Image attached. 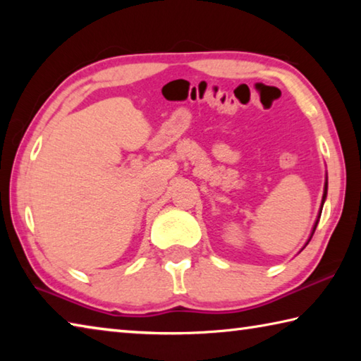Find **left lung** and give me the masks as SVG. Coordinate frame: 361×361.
I'll use <instances>...</instances> for the list:
<instances>
[{"instance_id":"1","label":"left lung","mask_w":361,"mask_h":361,"mask_svg":"<svg viewBox=\"0 0 361 361\" xmlns=\"http://www.w3.org/2000/svg\"><path fill=\"white\" fill-rule=\"evenodd\" d=\"M326 191H328V180H326V183H325V191H323V200H322V207H323V202H325V199H326ZM320 215H322V210H320V213H319V218H320ZM319 218H317V221H315V224H314V229H312V234H310V237H309V240L312 239V235H314V232H315V228H317V224H319ZM309 240H307V243H309ZM307 243H305V245H307ZM304 245V247H305Z\"/></svg>"}]
</instances>
